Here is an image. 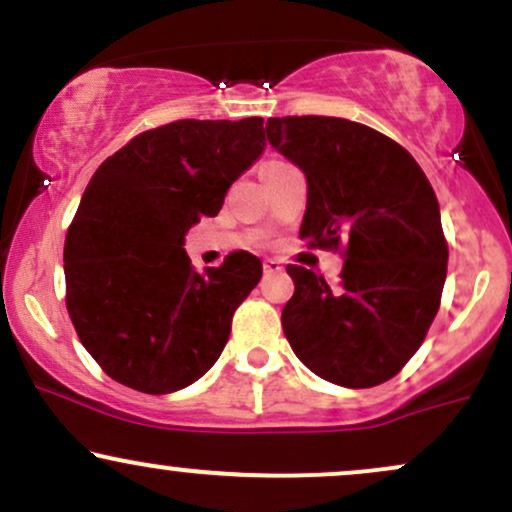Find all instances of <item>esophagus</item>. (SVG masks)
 Listing matches in <instances>:
<instances>
[{"label":"esophagus","instance_id":"34e87169","mask_svg":"<svg viewBox=\"0 0 512 512\" xmlns=\"http://www.w3.org/2000/svg\"><path fill=\"white\" fill-rule=\"evenodd\" d=\"M281 269H284V264H281L279 260H272V257H269V260H264V272L267 274H279Z\"/></svg>","mask_w":512,"mask_h":512}]
</instances>
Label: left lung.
<instances>
[{
    "instance_id": "obj_1",
    "label": "left lung",
    "mask_w": 512,
    "mask_h": 512,
    "mask_svg": "<svg viewBox=\"0 0 512 512\" xmlns=\"http://www.w3.org/2000/svg\"><path fill=\"white\" fill-rule=\"evenodd\" d=\"M269 144L303 170L301 240L342 248V281L289 264L281 327L293 354L342 387L390 380L424 344L448 274L431 182L407 149L344 117H269Z\"/></svg>"
}]
</instances>
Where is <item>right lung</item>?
Segmentation results:
<instances>
[{"label": "right lung", "instance_id": "obj_1", "mask_svg": "<svg viewBox=\"0 0 512 512\" xmlns=\"http://www.w3.org/2000/svg\"><path fill=\"white\" fill-rule=\"evenodd\" d=\"M262 125V117L170 122L137 134L93 173L64 240L67 310L117 383L168 395L221 356L262 262L238 250L199 274L182 245L262 156Z\"/></svg>", "mask_w": 512, "mask_h": 512}]
</instances>
